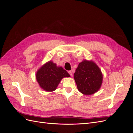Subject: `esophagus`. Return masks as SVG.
Here are the masks:
<instances>
[{
	"label": "esophagus",
	"mask_w": 133,
	"mask_h": 133,
	"mask_svg": "<svg viewBox=\"0 0 133 133\" xmlns=\"http://www.w3.org/2000/svg\"><path fill=\"white\" fill-rule=\"evenodd\" d=\"M68 73L69 74L70 76H72V75H73V73H72V72L71 71H68Z\"/></svg>",
	"instance_id": "obj_1"
}]
</instances>
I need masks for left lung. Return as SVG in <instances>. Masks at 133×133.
Instances as JSON below:
<instances>
[{
    "label": "left lung",
    "mask_w": 133,
    "mask_h": 133,
    "mask_svg": "<svg viewBox=\"0 0 133 133\" xmlns=\"http://www.w3.org/2000/svg\"><path fill=\"white\" fill-rule=\"evenodd\" d=\"M74 78L80 92L85 95H91L100 89L103 75L95 63L85 60L79 64Z\"/></svg>",
    "instance_id": "obj_1"
}]
</instances>
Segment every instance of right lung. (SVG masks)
I'll use <instances>...</instances> for the list:
<instances>
[{
	"label": "right lung",
	"instance_id": "right-lung-1",
	"mask_svg": "<svg viewBox=\"0 0 133 133\" xmlns=\"http://www.w3.org/2000/svg\"><path fill=\"white\" fill-rule=\"evenodd\" d=\"M70 75L62 67H58L57 64L49 62L42 66L36 74V78L43 89L52 91L56 89L60 80Z\"/></svg>",
	"mask_w": 133,
	"mask_h": 133
}]
</instances>
